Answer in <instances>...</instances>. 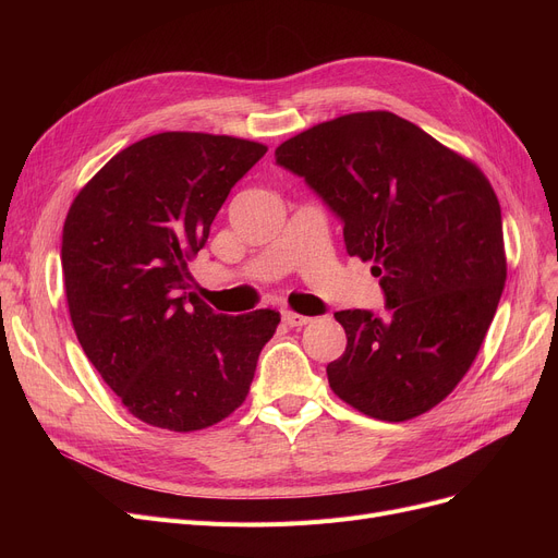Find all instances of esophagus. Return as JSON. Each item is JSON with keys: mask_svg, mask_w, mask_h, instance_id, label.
Segmentation results:
<instances>
[{"mask_svg": "<svg viewBox=\"0 0 558 558\" xmlns=\"http://www.w3.org/2000/svg\"><path fill=\"white\" fill-rule=\"evenodd\" d=\"M282 320H284L289 328H303V326L312 324L310 316H303V314H296V312H284Z\"/></svg>", "mask_w": 558, "mask_h": 558, "instance_id": "obj_1", "label": "esophagus"}]
</instances>
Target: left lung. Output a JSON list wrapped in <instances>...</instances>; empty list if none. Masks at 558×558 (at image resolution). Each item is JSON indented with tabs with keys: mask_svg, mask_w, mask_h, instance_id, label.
<instances>
[{
	"mask_svg": "<svg viewBox=\"0 0 558 558\" xmlns=\"http://www.w3.org/2000/svg\"><path fill=\"white\" fill-rule=\"evenodd\" d=\"M373 262L389 312L341 310L330 389L389 423L446 400L473 366L507 280L502 213L484 171L389 110L320 122L276 149Z\"/></svg>",
	"mask_w": 558,
	"mask_h": 558,
	"instance_id": "1",
	"label": "left lung"
}]
</instances>
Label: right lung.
Segmentation results:
<instances>
[{"mask_svg": "<svg viewBox=\"0 0 558 558\" xmlns=\"http://www.w3.org/2000/svg\"><path fill=\"white\" fill-rule=\"evenodd\" d=\"M264 154L232 135H149L112 156L70 205L61 259L74 332L146 425L196 432L228 418L280 324L276 310L215 314L187 291V262Z\"/></svg>", "mask_w": 558, "mask_h": 558, "instance_id": "obj_1", "label": "right lung"}]
</instances>
